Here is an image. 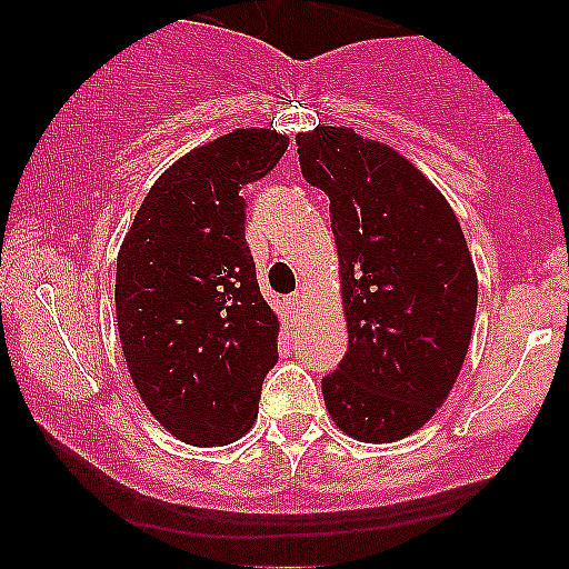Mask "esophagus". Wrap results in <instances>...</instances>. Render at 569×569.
Masks as SVG:
<instances>
[{"mask_svg":"<svg viewBox=\"0 0 569 569\" xmlns=\"http://www.w3.org/2000/svg\"><path fill=\"white\" fill-rule=\"evenodd\" d=\"M286 307H289L291 318H293V321H297V318L302 316V310H305V293H302V291L291 293V297L286 299Z\"/></svg>","mask_w":569,"mask_h":569,"instance_id":"34e87169","label":"esophagus"}]
</instances>
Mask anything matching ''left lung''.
<instances>
[{"label":"left lung","instance_id":"left-lung-1","mask_svg":"<svg viewBox=\"0 0 569 569\" xmlns=\"http://www.w3.org/2000/svg\"><path fill=\"white\" fill-rule=\"evenodd\" d=\"M307 184L329 194L348 352L323 377L337 428L407 439L447 401L471 345L473 259L443 194L388 143L352 128L297 136Z\"/></svg>","mask_w":569,"mask_h":569}]
</instances>
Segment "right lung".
<instances>
[{
	"label": "right lung",
	"instance_id": "right-lung-1",
	"mask_svg": "<svg viewBox=\"0 0 569 569\" xmlns=\"http://www.w3.org/2000/svg\"><path fill=\"white\" fill-rule=\"evenodd\" d=\"M286 149L276 130L240 128L187 152L149 189L117 253L130 380L154 420L192 447L238 441L278 363V316L259 291L240 189Z\"/></svg>",
	"mask_w": 569,
	"mask_h": 569
}]
</instances>
